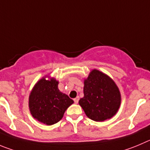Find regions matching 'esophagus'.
I'll return each instance as SVG.
<instances>
[{
	"mask_svg": "<svg viewBox=\"0 0 150 150\" xmlns=\"http://www.w3.org/2000/svg\"><path fill=\"white\" fill-rule=\"evenodd\" d=\"M78 101H79V97H76L75 98H74V102H75V103H78Z\"/></svg>",
	"mask_w": 150,
	"mask_h": 150,
	"instance_id": "esophagus-1",
	"label": "esophagus"
}]
</instances>
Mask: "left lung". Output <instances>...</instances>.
<instances>
[{"mask_svg":"<svg viewBox=\"0 0 150 150\" xmlns=\"http://www.w3.org/2000/svg\"><path fill=\"white\" fill-rule=\"evenodd\" d=\"M83 96L79 104L89 118L96 121L110 119L121 105V93L111 78L98 69L90 72L84 80Z\"/></svg>","mask_w":150,"mask_h":150,"instance_id":"left-lung-1","label":"left lung"}]
</instances>
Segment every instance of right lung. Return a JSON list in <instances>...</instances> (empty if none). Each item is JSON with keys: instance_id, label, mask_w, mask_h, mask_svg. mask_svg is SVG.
Returning a JSON list of instances; mask_svg holds the SVG:
<instances>
[{"instance_id": "right-lung-1", "label": "right lung", "mask_w": 150, "mask_h": 150, "mask_svg": "<svg viewBox=\"0 0 150 150\" xmlns=\"http://www.w3.org/2000/svg\"><path fill=\"white\" fill-rule=\"evenodd\" d=\"M43 77L33 87L29 98L31 115L39 122L52 125L61 121L64 112L73 100L58 89V81L54 78Z\"/></svg>"}]
</instances>
